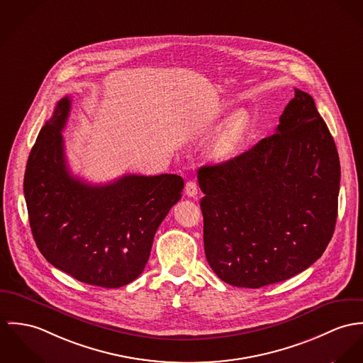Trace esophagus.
<instances>
[{"label":"esophagus","instance_id":"1","mask_svg":"<svg viewBox=\"0 0 363 363\" xmlns=\"http://www.w3.org/2000/svg\"><path fill=\"white\" fill-rule=\"evenodd\" d=\"M198 192H199V188H198L196 182H194V181L186 182V185H185V194H186L189 198H196V196H198Z\"/></svg>","mask_w":363,"mask_h":363}]
</instances>
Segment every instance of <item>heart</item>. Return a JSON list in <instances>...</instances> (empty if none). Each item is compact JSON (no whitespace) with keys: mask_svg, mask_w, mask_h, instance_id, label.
<instances>
[{"mask_svg":"<svg viewBox=\"0 0 363 363\" xmlns=\"http://www.w3.org/2000/svg\"><path fill=\"white\" fill-rule=\"evenodd\" d=\"M250 129L249 116L243 111L234 113L223 122L211 136L207 155L213 160H227L246 140Z\"/></svg>","mask_w":363,"mask_h":363,"instance_id":"b5f03b06","label":"heart"}]
</instances>
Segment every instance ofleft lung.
I'll use <instances>...</instances> for the list:
<instances>
[{
    "label": "left lung",
    "mask_w": 363,
    "mask_h": 363,
    "mask_svg": "<svg viewBox=\"0 0 363 363\" xmlns=\"http://www.w3.org/2000/svg\"><path fill=\"white\" fill-rule=\"evenodd\" d=\"M340 159L311 94L295 89L276 133L198 171L206 259L227 284L288 280L325 250L337 221Z\"/></svg>",
    "instance_id": "8db88e82"
}]
</instances>
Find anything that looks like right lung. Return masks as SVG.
I'll use <instances>...</instances> for the list:
<instances>
[{"instance_id": "1", "label": "right lung", "mask_w": 363, "mask_h": 363, "mask_svg": "<svg viewBox=\"0 0 363 363\" xmlns=\"http://www.w3.org/2000/svg\"><path fill=\"white\" fill-rule=\"evenodd\" d=\"M71 99H61L29 155L23 192L33 238L54 267L78 281L118 288L138 279L155 234L181 199L175 174L123 175L106 185L74 177L64 152Z\"/></svg>"}]
</instances>
